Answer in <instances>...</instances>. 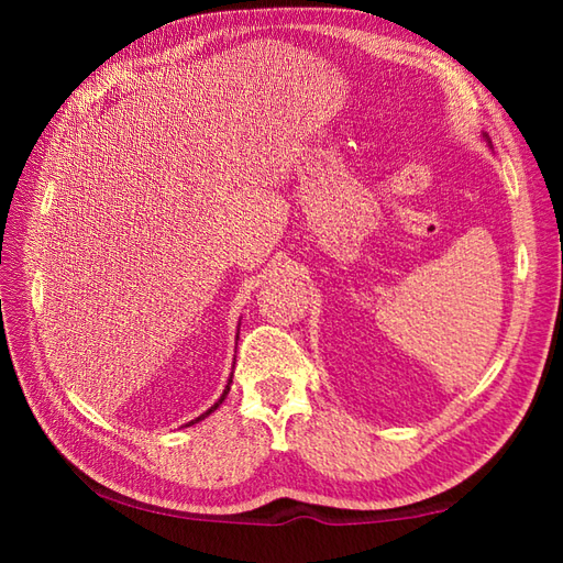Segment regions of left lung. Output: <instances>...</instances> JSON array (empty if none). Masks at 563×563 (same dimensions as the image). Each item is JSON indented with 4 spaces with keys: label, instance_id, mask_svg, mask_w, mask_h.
<instances>
[{
    "label": "left lung",
    "instance_id": "left-lung-1",
    "mask_svg": "<svg viewBox=\"0 0 563 563\" xmlns=\"http://www.w3.org/2000/svg\"><path fill=\"white\" fill-rule=\"evenodd\" d=\"M484 137H486V135H484Z\"/></svg>",
    "mask_w": 563,
    "mask_h": 563
}]
</instances>
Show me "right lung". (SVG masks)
I'll return each instance as SVG.
<instances>
[{
  "instance_id": "obj_1",
  "label": "right lung",
  "mask_w": 563,
  "mask_h": 563,
  "mask_svg": "<svg viewBox=\"0 0 563 563\" xmlns=\"http://www.w3.org/2000/svg\"><path fill=\"white\" fill-rule=\"evenodd\" d=\"M230 385H232V375H230V379H227V387H224V391H222V397H220V399H218V401H214V404H212V406H210V409H208V411H206V413H200V416H198V418H196V421H190V423H186V426H194V423H198V421H202V418H208V416H210V413H212V411H214V409H220V404H222V401H224V399H227V394H230Z\"/></svg>"
}]
</instances>
